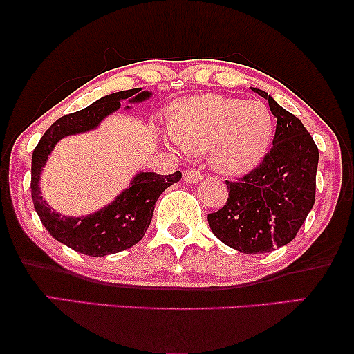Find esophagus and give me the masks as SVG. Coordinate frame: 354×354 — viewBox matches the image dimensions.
<instances>
[{
	"mask_svg": "<svg viewBox=\"0 0 354 354\" xmlns=\"http://www.w3.org/2000/svg\"><path fill=\"white\" fill-rule=\"evenodd\" d=\"M203 178V174L200 171H196V169H188V171L183 172V180L187 183H196L200 182Z\"/></svg>",
	"mask_w": 354,
	"mask_h": 354,
	"instance_id": "obj_1",
	"label": "esophagus"
}]
</instances>
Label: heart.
<instances>
[{"instance_id": "b5f03b06", "label": "heart", "mask_w": 354, "mask_h": 354, "mask_svg": "<svg viewBox=\"0 0 354 354\" xmlns=\"http://www.w3.org/2000/svg\"><path fill=\"white\" fill-rule=\"evenodd\" d=\"M274 119L268 106L222 95L183 100L169 119L177 147L209 153L211 166L224 174L253 169L268 151Z\"/></svg>"}]
</instances>
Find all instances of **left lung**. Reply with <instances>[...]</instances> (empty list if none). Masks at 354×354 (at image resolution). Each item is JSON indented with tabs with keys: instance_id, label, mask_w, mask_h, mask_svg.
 I'll use <instances>...</instances> for the list:
<instances>
[{
	"instance_id": "8db88e82",
	"label": "left lung",
	"mask_w": 354,
	"mask_h": 354,
	"mask_svg": "<svg viewBox=\"0 0 354 354\" xmlns=\"http://www.w3.org/2000/svg\"><path fill=\"white\" fill-rule=\"evenodd\" d=\"M277 119L272 148L254 171L227 180L229 200L207 222L217 239L245 254L269 253L297 236L316 200L319 149L301 120L259 88Z\"/></svg>"
}]
</instances>
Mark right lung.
<instances>
[{
    "mask_svg": "<svg viewBox=\"0 0 354 354\" xmlns=\"http://www.w3.org/2000/svg\"><path fill=\"white\" fill-rule=\"evenodd\" d=\"M151 91L132 88L106 95L88 108L62 115L46 130L32 154V200L41 224L53 239L64 243L77 253L108 256L137 245L151 224V217L158 198L172 183L182 178V172L171 176H158L154 172H138L109 205L91 214L74 217L62 216L45 201L40 190L43 166L48 161L56 143L69 135L90 132L100 127L103 120L120 108V101L143 103L151 98ZM130 109V106H125Z\"/></svg>",
    "mask_w": 354,
    "mask_h": 354,
    "instance_id": "obj_1",
    "label": "right lung"
}]
</instances>
